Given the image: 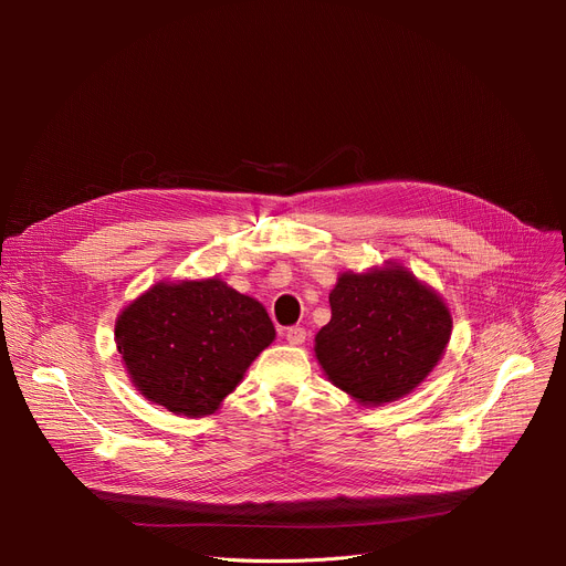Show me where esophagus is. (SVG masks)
I'll use <instances>...</instances> for the list:
<instances>
[{
	"instance_id": "34e87169",
	"label": "esophagus",
	"mask_w": 566,
	"mask_h": 566,
	"mask_svg": "<svg viewBox=\"0 0 566 566\" xmlns=\"http://www.w3.org/2000/svg\"><path fill=\"white\" fill-rule=\"evenodd\" d=\"M305 337H307V331H305V328H301V325H293V328H289V331H286V342H289L291 346H298V344H303V342H305Z\"/></svg>"
}]
</instances>
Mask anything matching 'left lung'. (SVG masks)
Wrapping results in <instances>:
<instances>
[{
  "instance_id": "8db88e82",
  "label": "left lung",
  "mask_w": 566,
  "mask_h": 566,
  "mask_svg": "<svg viewBox=\"0 0 566 566\" xmlns=\"http://www.w3.org/2000/svg\"><path fill=\"white\" fill-rule=\"evenodd\" d=\"M331 310V323L314 339L316 360L333 385L365 406L418 388L452 335V314L440 295L392 261L342 273Z\"/></svg>"
}]
</instances>
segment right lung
Returning a JSON list of instances; mask_svg holds the SVG:
<instances>
[{
  "mask_svg": "<svg viewBox=\"0 0 566 566\" xmlns=\"http://www.w3.org/2000/svg\"><path fill=\"white\" fill-rule=\"evenodd\" d=\"M273 339L263 305L218 277L158 282L114 325L135 388L188 418L213 415Z\"/></svg>",
  "mask_w": 566,
  "mask_h": 566,
  "instance_id": "1",
  "label": "right lung"
}]
</instances>
